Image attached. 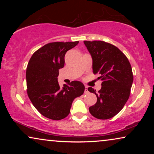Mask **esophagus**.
<instances>
[{
  "label": "esophagus",
  "mask_w": 154,
  "mask_h": 154,
  "mask_svg": "<svg viewBox=\"0 0 154 154\" xmlns=\"http://www.w3.org/2000/svg\"><path fill=\"white\" fill-rule=\"evenodd\" d=\"M88 87L87 86H85V93L86 94V93H88Z\"/></svg>",
  "instance_id": "esophagus-1"
}]
</instances>
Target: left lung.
<instances>
[{"mask_svg": "<svg viewBox=\"0 0 154 154\" xmlns=\"http://www.w3.org/2000/svg\"><path fill=\"white\" fill-rule=\"evenodd\" d=\"M92 59L94 73L101 75L102 88L88 91L96 94V104L89 111L98 119H109L119 113L130 97L133 82L132 67L126 56L116 46L104 41H84Z\"/></svg>", "mask_w": 154, "mask_h": 154, "instance_id": "1", "label": "left lung"}]
</instances>
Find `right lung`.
Wrapping results in <instances>:
<instances>
[{
	"instance_id": "obj_1",
	"label": "right lung",
	"mask_w": 154,
	"mask_h": 154,
	"mask_svg": "<svg viewBox=\"0 0 154 154\" xmlns=\"http://www.w3.org/2000/svg\"><path fill=\"white\" fill-rule=\"evenodd\" d=\"M75 42H54L35 51L26 68L27 94L35 108L52 120L64 119L70 113L73 101L83 94L85 86L74 81L60 88L57 81L59 69L64 66L68 50L79 44Z\"/></svg>"
}]
</instances>
